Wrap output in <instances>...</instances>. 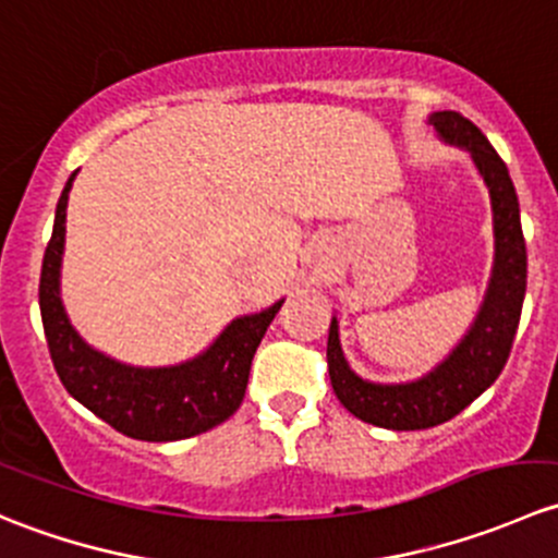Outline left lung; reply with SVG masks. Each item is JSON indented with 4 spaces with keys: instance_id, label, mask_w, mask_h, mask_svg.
Segmentation results:
<instances>
[{
    "instance_id": "obj_1",
    "label": "left lung",
    "mask_w": 558,
    "mask_h": 558,
    "mask_svg": "<svg viewBox=\"0 0 558 558\" xmlns=\"http://www.w3.org/2000/svg\"><path fill=\"white\" fill-rule=\"evenodd\" d=\"M429 121L446 143L470 150L477 172L486 180L494 210V272L481 313L464 340L435 373L415 384L380 386L359 378L342 356L337 320L331 318L326 364L337 399L356 418L393 432L446 424L499 378L513 348L526 294V243L521 232L519 196L508 167L486 134L461 112L442 110Z\"/></svg>"
}]
</instances>
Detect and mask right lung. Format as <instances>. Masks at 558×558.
I'll use <instances>...</instances> for the list:
<instances>
[{
	"label": "right lung",
	"instance_id": "obj_1",
	"mask_svg": "<svg viewBox=\"0 0 558 558\" xmlns=\"http://www.w3.org/2000/svg\"><path fill=\"white\" fill-rule=\"evenodd\" d=\"M72 180L75 172L70 174L56 205L53 234L45 247L39 272V313L59 380L105 424L134 440H185L223 424L243 402L253 353L283 300L267 311L232 320L202 356L178 367H126L102 356L77 337L59 300V269Z\"/></svg>",
	"mask_w": 558,
	"mask_h": 558
}]
</instances>
